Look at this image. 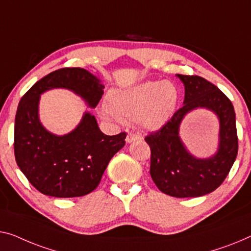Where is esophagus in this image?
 I'll return each mask as SVG.
<instances>
[{
  "label": "esophagus",
  "mask_w": 251,
  "mask_h": 251,
  "mask_svg": "<svg viewBox=\"0 0 251 251\" xmlns=\"http://www.w3.org/2000/svg\"><path fill=\"white\" fill-rule=\"evenodd\" d=\"M142 137L140 134H135V133H128V135L126 137V143H133V142L142 140Z\"/></svg>",
  "instance_id": "esophagus-1"
}]
</instances>
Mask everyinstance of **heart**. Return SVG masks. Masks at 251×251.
<instances>
[{"label":"heart","mask_w":251,"mask_h":251,"mask_svg":"<svg viewBox=\"0 0 251 251\" xmlns=\"http://www.w3.org/2000/svg\"><path fill=\"white\" fill-rule=\"evenodd\" d=\"M101 108L104 118L137 121L145 130L154 132L167 124L179 103V91L171 82L147 81L128 89H114Z\"/></svg>","instance_id":"b5f03b06"}]
</instances>
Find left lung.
<instances>
[{"label": "left lung", "mask_w": 251, "mask_h": 251, "mask_svg": "<svg viewBox=\"0 0 251 251\" xmlns=\"http://www.w3.org/2000/svg\"><path fill=\"white\" fill-rule=\"evenodd\" d=\"M185 85L184 106L162 128L145 141L151 149L150 175L167 195L185 198L209 194L222 184L238 154V136L232 102L214 84L197 75L177 74ZM198 107L212 111L219 119V145L214 155L197 158L178 136L184 116Z\"/></svg>", "instance_id": "1"}]
</instances>
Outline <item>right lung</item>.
I'll use <instances>...</instances> for the list:
<instances>
[{
  "label": "right lung",
  "mask_w": 251,
  "mask_h": 251,
  "mask_svg": "<svg viewBox=\"0 0 251 251\" xmlns=\"http://www.w3.org/2000/svg\"><path fill=\"white\" fill-rule=\"evenodd\" d=\"M67 89L96 108L104 85L81 67H65L40 78L19 102L14 122V155L18 167L37 190L47 196L80 197L98 187L110 159L125 145L126 133L106 135L89 111L70 133L56 135L39 119L40 96Z\"/></svg>",
  "instance_id": "right-lung-1"
}]
</instances>
